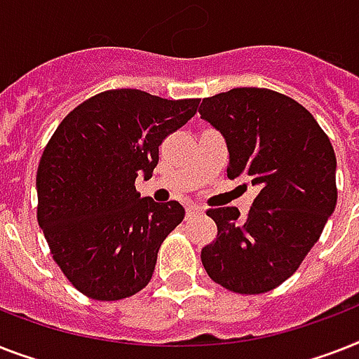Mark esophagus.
Here are the masks:
<instances>
[{"label": "esophagus", "mask_w": 359, "mask_h": 359, "mask_svg": "<svg viewBox=\"0 0 359 359\" xmlns=\"http://www.w3.org/2000/svg\"><path fill=\"white\" fill-rule=\"evenodd\" d=\"M200 213H203V208H200V205H189L187 208V215L189 217H193V215H200Z\"/></svg>", "instance_id": "34e87169"}]
</instances>
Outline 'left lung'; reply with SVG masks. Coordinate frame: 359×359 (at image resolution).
I'll return each instance as SVG.
<instances>
[{"label":"left lung","instance_id":"8db88e82","mask_svg":"<svg viewBox=\"0 0 359 359\" xmlns=\"http://www.w3.org/2000/svg\"><path fill=\"white\" fill-rule=\"evenodd\" d=\"M200 114L224 137L228 177L259 191L246 219L237 208L209 209L219 233L202 248L203 269L233 293L271 291L300 266L334 213V148L308 109L266 88L205 98Z\"/></svg>","mask_w":359,"mask_h":359}]
</instances>
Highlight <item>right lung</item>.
<instances>
[{"mask_svg": "<svg viewBox=\"0 0 359 359\" xmlns=\"http://www.w3.org/2000/svg\"><path fill=\"white\" fill-rule=\"evenodd\" d=\"M198 103L107 90L77 105L50 139L36 172V217L53 259L83 294L120 300L151 280L159 246L185 209L140 198L135 180H150L161 142Z\"/></svg>", "mask_w": 359, "mask_h": 359, "instance_id": "obj_1", "label": "right lung"}]
</instances>
